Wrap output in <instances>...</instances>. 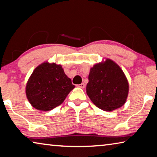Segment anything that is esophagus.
<instances>
[{
    "mask_svg": "<svg viewBox=\"0 0 157 157\" xmlns=\"http://www.w3.org/2000/svg\"><path fill=\"white\" fill-rule=\"evenodd\" d=\"M78 87H79V88L84 89V87H85V84H84V83H82V84H80L78 85Z\"/></svg>",
    "mask_w": 157,
    "mask_h": 157,
    "instance_id": "1",
    "label": "esophagus"
}]
</instances>
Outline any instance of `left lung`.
Returning a JSON list of instances; mask_svg holds the SVG:
<instances>
[{
	"label": "left lung",
	"instance_id": "1",
	"mask_svg": "<svg viewBox=\"0 0 157 157\" xmlns=\"http://www.w3.org/2000/svg\"><path fill=\"white\" fill-rule=\"evenodd\" d=\"M129 83L117 63L107 59L90 69L86 94L92 102L105 111L121 108L126 102Z\"/></svg>",
	"mask_w": 157,
	"mask_h": 157
}]
</instances>
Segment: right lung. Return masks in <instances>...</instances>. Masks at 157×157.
Instances as JSON below:
<instances>
[{
    "label": "right lung",
    "instance_id": "obj_1",
    "mask_svg": "<svg viewBox=\"0 0 157 157\" xmlns=\"http://www.w3.org/2000/svg\"><path fill=\"white\" fill-rule=\"evenodd\" d=\"M75 86L62 65L44 62L33 71L25 87L29 102L37 110L50 111L60 105Z\"/></svg>",
    "mask_w": 157,
    "mask_h": 157
}]
</instances>
